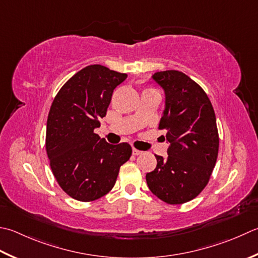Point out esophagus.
<instances>
[{"instance_id": "esophagus-1", "label": "esophagus", "mask_w": 258, "mask_h": 258, "mask_svg": "<svg viewBox=\"0 0 258 258\" xmlns=\"http://www.w3.org/2000/svg\"><path fill=\"white\" fill-rule=\"evenodd\" d=\"M132 152H133V155H140V154L143 153L142 151H140V150H138V149H133Z\"/></svg>"}]
</instances>
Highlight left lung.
Masks as SVG:
<instances>
[{
  "instance_id": "8db88e82",
  "label": "left lung",
  "mask_w": 258,
  "mask_h": 258,
  "mask_svg": "<svg viewBox=\"0 0 258 258\" xmlns=\"http://www.w3.org/2000/svg\"><path fill=\"white\" fill-rule=\"evenodd\" d=\"M164 90L165 106L159 128L165 130L168 158L146 173L151 192L170 205L188 203L208 183L219 149L216 115L200 86L178 70L152 75Z\"/></svg>"
}]
</instances>
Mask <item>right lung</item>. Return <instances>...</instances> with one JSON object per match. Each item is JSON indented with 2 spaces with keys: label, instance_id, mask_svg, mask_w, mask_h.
I'll return each mask as SVG.
<instances>
[{
  "label": "right lung",
  "instance_id": "right-lung-1",
  "mask_svg": "<svg viewBox=\"0 0 258 258\" xmlns=\"http://www.w3.org/2000/svg\"><path fill=\"white\" fill-rule=\"evenodd\" d=\"M126 77L104 66H87L62 86L50 107L45 134L50 166L61 189L76 200L88 203L108 194L132 154L130 144H109L94 133Z\"/></svg>",
  "mask_w": 258,
  "mask_h": 258
}]
</instances>
